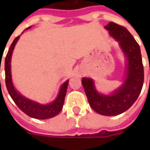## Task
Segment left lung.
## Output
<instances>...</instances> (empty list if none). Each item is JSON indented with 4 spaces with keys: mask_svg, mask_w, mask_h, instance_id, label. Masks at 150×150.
Listing matches in <instances>:
<instances>
[{
    "mask_svg": "<svg viewBox=\"0 0 150 150\" xmlns=\"http://www.w3.org/2000/svg\"><path fill=\"white\" fill-rule=\"evenodd\" d=\"M105 29L119 42L127 57L125 83L110 96L99 94L91 79L83 78L82 84L93 110L104 116H116L128 110L138 98L144 83V67L138 43L125 27L110 22Z\"/></svg>",
    "mask_w": 150,
    "mask_h": 150,
    "instance_id": "left-lung-1",
    "label": "left lung"
}]
</instances>
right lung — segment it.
Masks as SVG:
<instances>
[{"label":"right lung","instance_id":"add662e5","mask_svg":"<svg viewBox=\"0 0 150 150\" xmlns=\"http://www.w3.org/2000/svg\"><path fill=\"white\" fill-rule=\"evenodd\" d=\"M29 28H27V29H29ZM18 39H19V36H18L13 40V42L8 49L6 57H5V84H6V88H7V90L8 91V94L10 95V96L13 99V100L14 101L15 104H17V106L23 112L25 113L26 115L30 116L32 118L45 120L54 117L56 115H58L62 109L66 94H67L68 80L66 81L62 84L61 89H60V91H59V96L56 98L55 100L50 104L42 105V104H39L38 103H36L34 101L30 100L24 96H22L21 94H19L13 88L11 79V70H10V60H11L12 53H13V50L14 49V46Z\"/></svg>","mask_w":150,"mask_h":150}]
</instances>
